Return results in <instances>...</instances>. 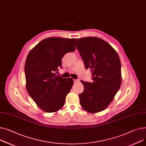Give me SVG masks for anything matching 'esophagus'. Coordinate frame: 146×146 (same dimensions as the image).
<instances>
[{
  "label": "esophagus",
  "mask_w": 146,
  "mask_h": 146,
  "mask_svg": "<svg viewBox=\"0 0 146 146\" xmlns=\"http://www.w3.org/2000/svg\"><path fill=\"white\" fill-rule=\"evenodd\" d=\"M79 80H74V82L75 83H77L78 82H79Z\"/></svg>",
  "instance_id": "34e87169"
}]
</instances>
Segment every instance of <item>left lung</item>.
Returning a JSON list of instances; mask_svg holds the SVG:
<instances>
[{
  "label": "left lung",
  "instance_id": "left-lung-1",
  "mask_svg": "<svg viewBox=\"0 0 146 146\" xmlns=\"http://www.w3.org/2000/svg\"><path fill=\"white\" fill-rule=\"evenodd\" d=\"M77 49L85 68L92 72V82L81 81L84 90L79 94L81 107L90 113L105 110L121 84V62L115 50L99 38L76 39Z\"/></svg>",
  "mask_w": 146,
  "mask_h": 146
}]
</instances>
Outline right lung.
Returning a JSON list of instances; mask_svg holds the SVG:
<instances>
[{
  "label": "right lung",
  "instance_id": "add662e5",
  "mask_svg": "<svg viewBox=\"0 0 146 146\" xmlns=\"http://www.w3.org/2000/svg\"><path fill=\"white\" fill-rule=\"evenodd\" d=\"M74 38H48L31 50L25 65L26 88L36 105L46 113H54L64 105L74 81L56 75L62 58L75 50Z\"/></svg>",
  "mask_w": 146,
  "mask_h": 146
}]
</instances>
